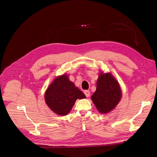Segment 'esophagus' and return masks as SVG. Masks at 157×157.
Wrapping results in <instances>:
<instances>
[{"label":"esophagus","instance_id":"esophagus-1","mask_svg":"<svg viewBox=\"0 0 157 157\" xmlns=\"http://www.w3.org/2000/svg\"><path fill=\"white\" fill-rule=\"evenodd\" d=\"M84 94H85V96H86L87 98L90 96V92L89 91V90H85V91L84 92Z\"/></svg>","mask_w":157,"mask_h":157}]
</instances>
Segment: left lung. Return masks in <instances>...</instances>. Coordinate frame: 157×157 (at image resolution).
<instances>
[{"label":"left lung","mask_w":157,"mask_h":157,"mask_svg":"<svg viewBox=\"0 0 157 157\" xmlns=\"http://www.w3.org/2000/svg\"><path fill=\"white\" fill-rule=\"evenodd\" d=\"M122 92L115 78L110 73H99L97 88L91 98L98 111L107 113L115 108L121 101Z\"/></svg>","instance_id":"1"}]
</instances>
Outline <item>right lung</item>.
Instances as JSON below:
<instances>
[{
  "mask_svg": "<svg viewBox=\"0 0 157 157\" xmlns=\"http://www.w3.org/2000/svg\"><path fill=\"white\" fill-rule=\"evenodd\" d=\"M85 98L82 92L70 81L66 74L57 77L44 94L47 105L57 115L61 116L67 115L77 99Z\"/></svg>",
  "mask_w": 157,
  "mask_h": 157,
  "instance_id": "obj_1",
  "label": "right lung"
}]
</instances>
